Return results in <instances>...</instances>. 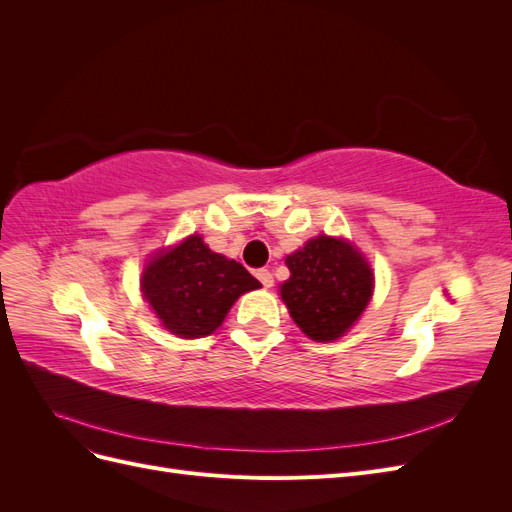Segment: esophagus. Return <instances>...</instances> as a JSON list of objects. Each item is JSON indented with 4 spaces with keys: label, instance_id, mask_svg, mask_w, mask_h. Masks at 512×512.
Listing matches in <instances>:
<instances>
[{
    "label": "esophagus",
    "instance_id": "esophagus-1",
    "mask_svg": "<svg viewBox=\"0 0 512 512\" xmlns=\"http://www.w3.org/2000/svg\"><path fill=\"white\" fill-rule=\"evenodd\" d=\"M256 277H258L260 284L265 286V288H271V286H273V275H271L269 269H258V271H256Z\"/></svg>",
    "mask_w": 512,
    "mask_h": 512
}]
</instances>
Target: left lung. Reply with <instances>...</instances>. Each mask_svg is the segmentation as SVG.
Wrapping results in <instances>:
<instances>
[{"mask_svg":"<svg viewBox=\"0 0 512 512\" xmlns=\"http://www.w3.org/2000/svg\"><path fill=\"white\" fill-rule=\"evenodd\" d=\"M286 265L290 280L280 288L282 299L299 329L316 342L342 337L371 299L374 273L342 239H309Z\"/></svg>","mask_w":512,"mask_h":512,"instance_id":"obj_1","label":"left lung"}]
</instances>
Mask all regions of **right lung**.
I'll return each instance as SVG.
<instances>
[{
  "mask_svg": "<svg viewBox=\"0 0 512 512\" xmlns=\"http://www.w3.org/2000/svg\"><path fill=\"white\" fill-rule=\"evenodd\" d=\"M143 294L164 327L179 337H205L224 322L243 292L260 288L237 260L211 252L192 235L158 254L143 271Z\"/></svg>",
  "mask_w": 512,
  "mask_h": 512,
  "instance_id": "1",
  "label": "right lung"
}]
</instances>
